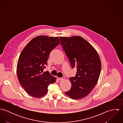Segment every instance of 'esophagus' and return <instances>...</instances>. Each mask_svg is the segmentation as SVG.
I'll return each mask as SVG.
<instances>
[{
  "label": "esophagus",
  "mask_w": 123,
  "mask_h": 123,
  "mask_svg": "<svg viewBox=\"0 0 123 123\" xmlns=\"http://www.w3.org/2000/svg\"><path fill=\"white\" fill-rule=\"evenodd\" d=\"M58 79L59 80H63L65 79V78L64 77H62V78H58Z\"/></svg>",
  "instance_id": "34e87169"
}]
</instances>
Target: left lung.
I'll list each match as a JSON object with an SVG mask.
<instances>
[{"instance_id": "8db88e82", "label": "left lung", "mask_w": 123, "mask_h": 123, "mask_svg": "<svg viewBox=\"0 0 123 123\" xmlns=\"http://www.w3.org/2000/svg\"><path fill=\"white\" fill-rule=\"evenodd\" d=\"M61 45L72 68L77 69L76 76L70 78V90L65 94L74 99L85 97L98 80L101 63L95 48L79 36L60 37Z\"/></svg>"}]
</instances>
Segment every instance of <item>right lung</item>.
<instances>
[{
  "instance_id": "obj_1",
  "label": "right lung",
  "mask_w": 123,
  "mask_h": 123,
  "mask_svg": "<svg viewBox=\"0 0 123 123\" xmlns=\"http://www.w3.org/2000/svg\"><path fill=\"white\" fill-rule=\"evenodd\" d=\"M60 44L58 37L38 36L25 46L18 59L17 72L21 86L31 96L38 98L47 92L56 78L43 71L51 52Z\"/></svg>"
}]
</instances>
